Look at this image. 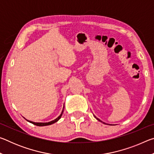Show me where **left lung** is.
I'll list each match as a JSON object with an SVG mask.
<instances>
[{
  "label": "left lung",
  "instance_id": "8db88e82",
  "mask_svg": "<svg viewBox=\"0 0 154 154\" xmlns=\"http://www.w3.org/2000/svg\"><path fill=\"white\" fill-rule=\"evenodd\" d=\"M94 116V118H96V119H97V120H98V121H99V122H102V123H103V124H107V125H108V124H106V123H105V122H102V121H101V120H100V119H99L98 118H96V117L95 116ZM110 125H111V124H110Z\"/></svg>",
  "mask_w": 154,
  "mask_h": 154
}]
</instances>
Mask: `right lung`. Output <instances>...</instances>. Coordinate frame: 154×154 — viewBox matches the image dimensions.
Wrapping results in <instances>:
<instances>
[{
  "mask_svg": "<svg viewBox=\"0 0 154 154\" xmlns=\"http://www.w3.org/2000/svg\"><path fill=\"white\" fill-rule=\"evenodd\" d=\"M64 106H63V109H62V112H61V114L60 115V116L58 117V118H57L56 119H54V120H52V121H51V122H32V121H30V120H28V119H26V120L28 121V122H29L30 123H32V124H33L34 125H36V126H49V125H51V124H54V123H56V122H58L60 119L61 118V117H62V113H63V111H64Z\"/></svg>",
  "mask_w": 154,
  "mask_h": 154,
  "instance_id": "1",
  "label": "right lung"
}]
</instances>
